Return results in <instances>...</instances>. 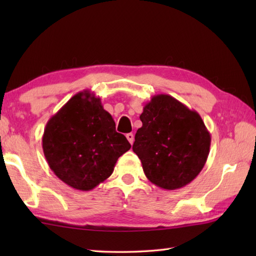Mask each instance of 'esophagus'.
Here are the masks:
<instances>
[{"instance_id":"esophagus-1","label":"esophagus","mask_w":256,"mask_h":256,"mask_svg":"<svg viewBox=\"0 0 256 256\" xmlns=\"http://www.w3.org/2000/svg\"><path fill=\"white\" fill-rule=\"evenodd\" d=\"M126 138H128V140L130 142V144H133V142H134V135H133V133H128L126 134Z\"/></svg>"}]
</instances>
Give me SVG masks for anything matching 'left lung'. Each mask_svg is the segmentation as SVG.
Here are the masks:
<instances>
[{"mask_svg":"<svg viewBox=\"0 0 256 256\" xmlns=\"http://www.w3.org/2000/svg\"><path fill=\"white\" fill-rule=\"evenodd\" d=\"M133 152L150 182L166 190L182 188L202 170L211 136L194 110L168 94L152 96L140 116Z\"/></svg>","mask_w":256,"mask_h":256,"instance_id":"1","label":"left lung"}]
</instances>
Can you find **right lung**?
I'll use <instances>...</instances> for the list:
<instances>
[{
  "instance_id": "right-lung-1",
  "label": "right lung",
  "mask_w": 256,
  "mask_h": 256,
  "mask_svg": "<svg viewBox=\"0 0 256 256\" xmlns=\"http://www.w3.org/2000/svg\"><path fill=\"white\" fill-rule=\"evenodd\" d=\"M42 150L54 174L77 190L88 192L111 176L118 157L131 148L116 131L101 99L84 90L48 120Z\"/></svg>"
}]
</instances>
